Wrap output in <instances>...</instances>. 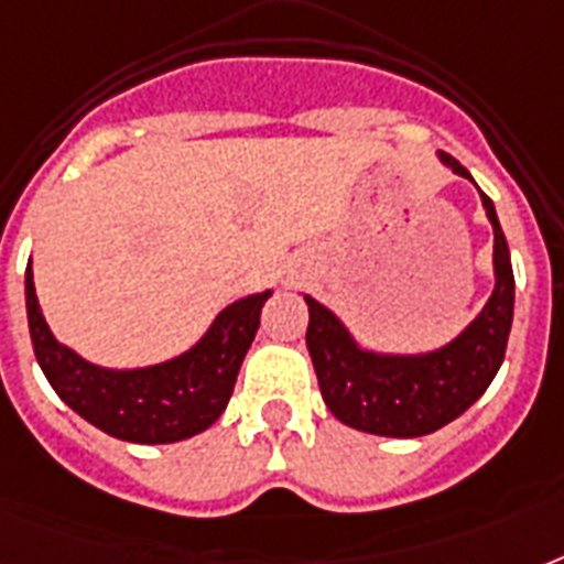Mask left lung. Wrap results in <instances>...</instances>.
Listing matches in <instances>:
<instances>
[{
    "label": "left lung",
    "instance_id": "obj_1",
    "mask_svg": "<svg viewBox=\"0 0 564 564\" xmlns=\"http://www.w3.org/2000/svg\"><path fill=\"white\" fill-rule=\"evenodd\" d=\"M454 175L474 181L471 172L451 154L438 152ZM495 230V290L471 325L447 345L427 354H383L362 348L334 310L304 295L310 307L307 351L327 410L362 433L415 438L436 433L459 419L498 375L507 354L516 278L495 204L480 193Z\"/></svg>",
    "mask_w": 564,
    "mask_h": 564
}]
</instances>
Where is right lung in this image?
Returning a JSON list of instances; mask_svg holds the SVG:
<instances>
[{"instance_id": "right-lung-1", "label": "right lung", "mask_w": 564, "mask_h": 564, "mask_svg": "<svg viewBox=\"0 0 564 564\" xmlns=\"http://www.w3.org/2000/svg\"><path fill=\"white\" fill-rule=\"evenodd\" d=\"M272 290L228 304L213 318L207 334L172 360L143 369H105L52 336L34 292L31 260L25 269L31 345L57 398L101 433L137 445L181 442L219 419L230 401L239 366L254 343L260 310Z\"/></svg>"}]
</instances>
